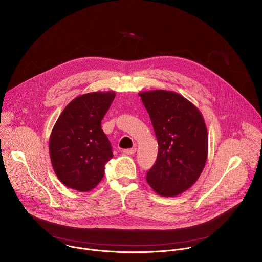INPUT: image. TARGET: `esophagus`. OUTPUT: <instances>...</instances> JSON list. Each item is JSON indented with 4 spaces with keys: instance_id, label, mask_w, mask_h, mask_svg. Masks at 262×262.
I'll list each match as a JSON object with an SVG mask.
<instances>
[{
    "instance_id": "1",
    "label": "esophagus",
    "mask_w": 262,
    "mask_h": 262,
    "mask_svg": "<svg viewBox=\"0 0 262 262\" xmlns=\"http://www.w3.org/2000/svg\"><path fill=\"white\" fill-rule=\"evenodd\" d=\"M137 151V148H130V149H124L123 150V154L124 155H135Z\"/></svg>"
}]
</instances>
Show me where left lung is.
<instances>
[{
	"label": "left lung",
	"mask_w": 262,
	"mask_h": 262,
	"mask_svg": "<svg viewBox=\"0 0 262 262\" xmlns=\"http://www.w3.org/2000/svg\"><path fill=\"white\" fill-rule=\"evenodd\" d=\"M159 144L156 164L146 174L160 196L175 197L198 180L207 160L208 134L200 110L174 91L140 92Z\"/></svg>",
	"instance_id": "obj_1"
}]
</instances>
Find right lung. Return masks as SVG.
<instances>
[{"label": "right lung", "instance_id": "obj_1", "mask_svg": "<svg viewBox=\"0 0 262 262\" xmlns=\"http://www.w3.org/2000/svg\"><path fill=\"white\" fill-rule=\"evenodd\" d=\"M115 95V91H96L77 96L57 119L50 136V158L67 188L86 193L101 181L104 166L113 158L101 120Z\"/></svg>", "mask_w": 262, "mask_h": 262}]
</instances>
